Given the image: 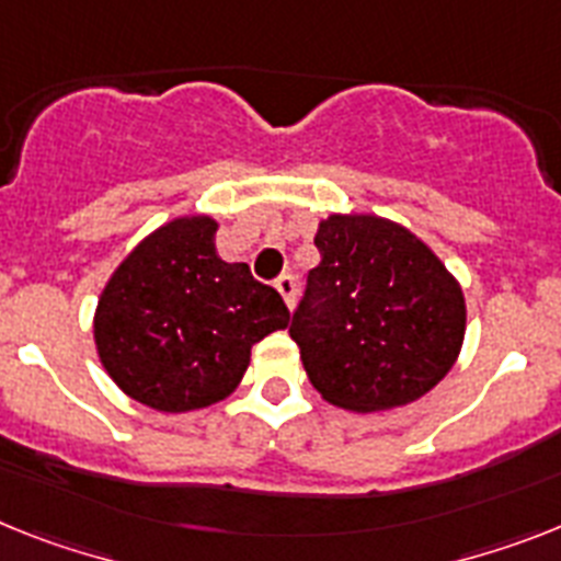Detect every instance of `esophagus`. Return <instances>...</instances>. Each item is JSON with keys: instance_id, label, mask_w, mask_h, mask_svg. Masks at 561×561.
I'll return each instance as SVG.
<instances>
[{"instance_id": "obj_1", "label": "esophagus", "mask_w": 561, "mask_h": 561, "mask_svg": "<svg viewBox=\"0 0 561 561\" xmlns=\"http://www.w3.org/2000/svg\"><path fill=\"white\" fill-rule=\"evenodd\" d=\"M276 290L282 294L285 305H288V308H294L296 305V276H290V273H282L279 279H276Z\"/></svg>"}]
</instances>
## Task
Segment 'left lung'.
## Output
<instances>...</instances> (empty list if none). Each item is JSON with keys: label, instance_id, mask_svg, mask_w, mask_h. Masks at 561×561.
I'll return each mask as SVG.
<instances>
[{"label": "left lung", "instance_id": "1", "mask_svg": "<svg viewBox=\"0 0 561 561\" xmlns=\"http://www.w3.org/2000/svg\"><path fill=\"white\" fill-rule=\"evenodd\" d=\"M290 319L308 379L347 411L425 397L454 368L465 296L425 242L379 216H331Z\"/></svg>", "mask_w": 561, "mask_h": 561}]
</instances>
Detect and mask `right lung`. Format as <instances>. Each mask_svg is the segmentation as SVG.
<instances>
[{"mask_svg":"<svg viewBox=\"0 0 561 561\" xmlns=\"http://www.w3.org/2000/svg\"><path fill=\"white\" fill-rule=\"evenodd\" d=\"M208 216L150 233L99 299V359L130 399L164 413L196 411L237 388L251 347L288 328L282 296L244 262H222Z\"/></svg>","mask_w":561,"mask_h":561,"instance_id":"right-lung-1","label":"right lung"}]
</instances>
